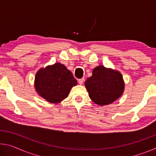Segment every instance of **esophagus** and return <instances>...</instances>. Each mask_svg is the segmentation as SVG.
I'll list each match as a JSON object with an SVG mask.
<instances>
[{
	"mask_svg": "<svg viewBox=\"0 0 156 156\" xmlns=\"http://www.w3.org/2000/svg\"><path fill=\"white\" fill-rule=\"evenodd\" d=\"M84 82V78H81V79H79L78 80V83L80 84H83Z\"/></svg>",
	"mask_w": 156,
	"mask_h": 156,
	"instance_id": "1",
	"label": "esophagus"
}]
</instances>
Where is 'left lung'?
<instances>
[{
    "mask_svg": "<svg viewBox=\"0 0 156 156\" xmlns=\"http://www.w3.org/2000/svg\"><path fill=\"white\" fill-rule=\"evenodd\" d=\"M84 86L95 104L107 105L122 96L125 82L119 71L99 65L94 69L92 76L87 79Z\"/></svg>",
    "mask_w": 156,
    "mask_h": 156,
    "instance_id": "obj_1",
    "label": "left lung"
}]
</instances>
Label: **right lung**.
Segmentation results:
<instances>
[{
  "mask_svg": "<svg viewBox=\"0 0 156 156\" xmlns=\"http://www.w3.org/2000/svg\"><path fill=\"white\" fill-rule=\"evenodd\" d=\"M77 83L72 73L64 65L56 62L37 72L34 87L43 99L58 104L68 97L70 90Z\"/></svg>",
  "mask_w": 156,
  "mask_h": 156,
  "instance_id": "right-lung-1",
  "label": "right lung"
}]
</instances>
